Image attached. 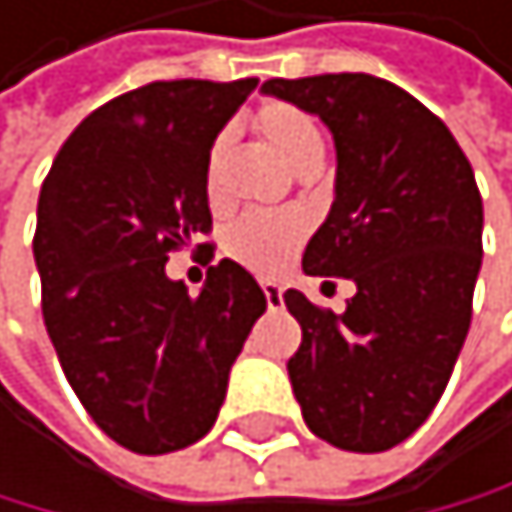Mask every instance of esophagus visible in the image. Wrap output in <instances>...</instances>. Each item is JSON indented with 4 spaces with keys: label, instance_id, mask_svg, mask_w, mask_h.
<instances>
[{
    "label": "esophagus",
    "instance_id": "1",
    "mask_svg": "<svg viewBox=\"0 0 512 512\" xmlns=\"http://www.w3.org/2000/svg\"><path fill=\"white\" fill-rule=\"evenodd\" d=\"M261 290H264V300H267V307L277 310L284 303V290L277 287L274 281H261Z\"/></svg>",
    "mask_w": 512,
    "mask_h": 512
}]
</instances>
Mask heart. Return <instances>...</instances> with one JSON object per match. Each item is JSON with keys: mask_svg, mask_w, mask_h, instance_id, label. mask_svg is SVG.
Wrapping results in <instances>:
<instances>
[{"mask_svg": "<svg viewBox=\"0 0 512 512\" xmlns=\"http://www.w3.org/2000/svg\"><path fill=\"white\" fill-rule=\"evenodd\" d=\"M251 127L290 169H317L323 159V133L307 110L287 100H267L251 117ZM222 159L225 136H218L205 159V195L222 205ZM303 241V222L297 215H241L225 231V251L254 274H277Z\"/></svg>", "mask_w": 512, "mask_h": 512, "instance_id": "1", "label": "heart"}]
</instances>
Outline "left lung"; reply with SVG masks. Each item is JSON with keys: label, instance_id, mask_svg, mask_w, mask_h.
Masks as SVG:
<instances>
[{"label": "left lung", "instance_id": "8db88e82", "mask_svg": "<svg viewBox=\"0 0 512 512\" xmlns=\"http://www.w3.org/2000/svg\"><path fill=\"white\" fill-rule=\"evenodd\" d=\"M261 91L333 133L336 199L303 271L356 284L343 313L284 294L303 330L290 385L317 438L389 451L425 425L471 330L484 258L474 169L451 130L382 77H271Z\"/></svg>", "mask_w": 512, "mask_h": 512}]
</instances>
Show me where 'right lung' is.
<instances>
[{"label":"right lung","mask_w":512,"mask_h":512,"mask_svg":"<svg viewBox=\"0 0 512 512\" xmlns=\"http://www.w3.org/2000/svg\"><path fill=\"white\" fill-rule=\"evenodd\" d=\"M258 87L153 81L77 123L38 195L41 313L74 395L107 438L169 454L205 438L264 290L235 261L199 297L169 281L172 251L212 231L205 159ZM212 258V245H199Z\"/></svg>","instance_id":"1"}]
</instances>
